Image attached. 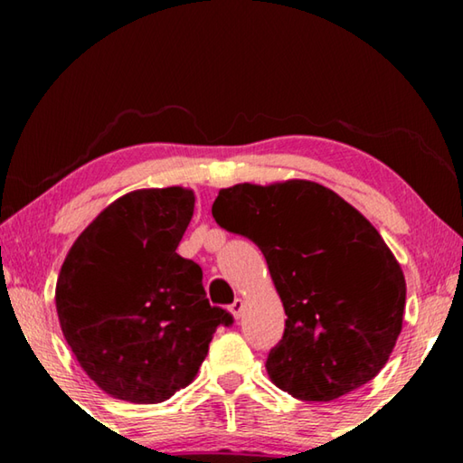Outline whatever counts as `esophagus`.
I'll return each instance as SVG.
<instances>
[{
    "label": "esophagus",
    "instance_id": "obj_1",
    "mask_svg": "<svg viewBox=\"0 0 463 463\" xmlns=\"http://www.w3.org/2000/svg\"><path fill=\"white\" fill-rule=\"evenodd\" d=\"M229 310H231V315L234 317V318H241V315H242V310H245V300H241V298H237V300H234L231 307H229Z\"/></svg>",
    "mask_w": 463,
    "mask_h": 463
}]
</instances>
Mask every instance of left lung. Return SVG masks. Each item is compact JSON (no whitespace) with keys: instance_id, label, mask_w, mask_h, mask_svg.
Instances as JSON below:
<instances>
[{"instance_id":"left-lung-1","label":"left lung","mask_w":463,"mask_h":463,"mask_svg":"<svg viewBox=\"0 0 463 463\" xmlns=\"http://www.w3.org/2000/svg\"><path fill=\"white\" fill-rule=\"evenodd\" d=\"M214 221L261 249L286 310L271 382L331 402L380 373L402 331L406 281L373 224L308 179L218 192Z\"/></svg>"}]
</instances>
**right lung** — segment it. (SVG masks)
Returning a JSON list of instances; mask_svg holds the SVG:
<instances>
[{"mask_svg":"<svg viewBox=\"0 0 463 463\" xmlns=\"http://www.w3.org/2000/svg\"><path fill=\"white\" fill-rule=\"evenodd\" d=\"M185 187H151L101 210L62 261L61 331L83 372L118 401L156 404L192 383L229 312L198 263L175 253L194 216Z\"/></svg>","mask_w":463,"mask_h":463,"instance_id":"1","label":"right lung"}]
</instances>
